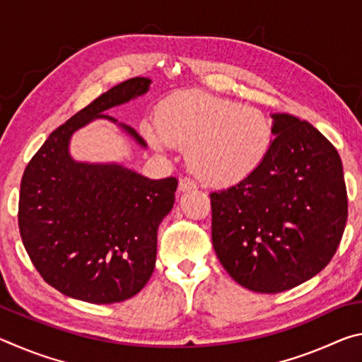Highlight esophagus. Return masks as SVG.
Here are the masks:
<instances>
[{
  "label": "esophagus",
  "mask_w": 362,
  "mask_h": 362,
  "mask_svg": "<svg viewBox=\"0 0 362 362\" xmlns=\"http://www.w3.org/2000/svg\"><path fill=\"white\" fill-rule=\"evenodd\" d=\"M196 183L188 179V177H183V179L179 180V192H189V189H194Z\"/></svg>",
  "instance_id": "1"
}]
</instances>
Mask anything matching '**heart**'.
Instances as JSON below:
<instances>
[{
  "instance_id": "b5f03b06",
  "label": "heart",
  "mask_w": 362,
  "mask_h": 362,
  "mask_svg": "<svg viewBox=\"0 0 362 362\" xmlns=\"http://www.w3.org/2000/svg\"><path fill=\"white\" fill-rule=\"evenodd\" d=\"M142 132L153 148L188 146L194 174L212 185H235L259 170L274 142L273 124L244 103L199 90L164 100L156 119H145Z\"/></svg>"
}]
</instances>
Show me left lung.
<instances>
[{
  "instance_id": "8db88e82",
  "label": "left lung",
  "mask_w": 362,
  "mask_h": 362,
  "mask_svg": "<svg viewBox=\"0 0 362 362\" xmlns=\"http://www.w3.org/2000/svg\"><path fill=\"white\" fill-rule=\"evenodd\" d=\"M272 118L274 142L263 166L211 193L220 263L238 284L262 293L289 291L326 268L348 218L334 145L297 116Z\"/></svg>"
}]
</instances>
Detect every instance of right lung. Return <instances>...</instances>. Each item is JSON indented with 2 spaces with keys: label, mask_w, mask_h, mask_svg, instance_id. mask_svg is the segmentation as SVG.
I'll use <instances>...</instances> for the list:
<instances>
[{
  "label": "right lung",
  "mask_w": 362,
  "mask_h": 362,
  "mask_svg": "<svg viewBox=\"0 0 362 362\" xmlns=\"http://www.w3.org/2000/svg\"><path fill=\"white\" fill-rule=\"evenodd\" d=\"M150 84V78H132L97 97L47 137L23 173V246L42 279L66 297L124 302L155 269L158 228L174 206L177 179L151 180L121 163L70 155L73 134L95 119L113 122L146 148L136 129L105 112L145 95Z\"/></svg>",
  "instance_id": "obj_1"
}]
</instances>
